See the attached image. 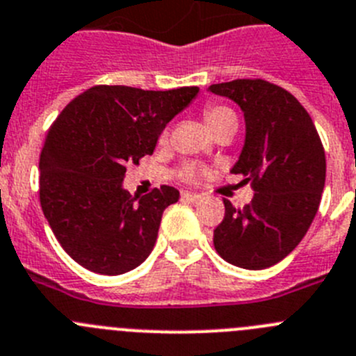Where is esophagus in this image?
<instances>
[{
	"instance_id": "1",
	"label": "esophagus",
	"mask_w": 356,
	"mask_h": 356,
	"mask_svg": "<svg viewBox=\"0 0 356 356\" xmlns=\"http://www.w3.org/2000/svg\"><path fill=\"white\" fill-rule=\"evenodd\" d=\"M181 198H182V200L195 202V204H197V202H202V200H204V197H202V195L191 193V191H182V193H181Z\"/></svg>"
}]
</instances>
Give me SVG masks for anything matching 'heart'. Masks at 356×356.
I'll return each instance as SVG.
<instances>
[{
  "label": "heart",
  "mask_w": 356,
  "mask_h": 356,
  "mask_svg": "<svg viewBox=\"0 0 356 356\" xmlns=\"http://www.w3.org/2000/svg\"><path fill=\"white\" fill-rule=\"evenodd\" d=\"M234 117V111L230 110V108H225V106H216V104H211V106H207L206 110H204V118H206L207 126L213 127L216 126V124L223 122L225 118H230ZM198 170L195 168V166H188L184 172V177L186 179H195L197 177Z\"/></svg>",
  "instance_id": "obj_1"
}]
</instances>
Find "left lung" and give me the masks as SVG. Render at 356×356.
Instances as JSON below:
<instances>
[{
	"instance_id": "obj_1",
	"label": "left lung",
	"mask_w": 356,
	"mask_h": 356,
	"mask_svg": "<svg viewBox=\"0 0 356 356\" xmlns=\"http://www.w3.org/2000/svg\"><path fill=\"white\" fill-rule=\"evenodd\" d=\"M245 113V145L232 174L250 182L254 198L241 209L223 200L214 229L220 257L245 270H264L293 252L318 213L326 177L325 149L298 99L264 79L211 85Z\"/></svg>"
}]
</instances>
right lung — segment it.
<instances>
[{
  "label": "right lung",
  "mask_w": 356,
  "mask_h": 356,
  "mask_svg": "<svg viewBox=\"0 0 356 356\" xmlns=\"http://www.w3.org/2000/svg\"><path fill=\"white\" fill-rule=\"evenodd\" d=\"M197 94L198 86L97 85L49 127L38 163L40 206L62 248L83 268L122 275L149 257L163 211L179 191L161 186L133 197L122 186L126 165L152 154L166 124Z\"/></svg>",
  "instance_id": "1"
}]
</instances>
